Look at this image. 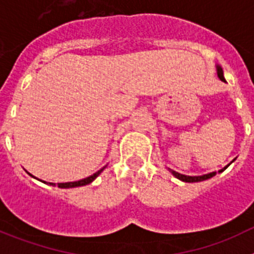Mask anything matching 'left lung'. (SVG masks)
<instances>
[{
	"label": "left lung",
	"mask_w": 254,
	"mask_h": 254,
	"mask_svg": "<svg viewBox=\"0 0 254 254\" xmlns=\"http://www.w3.org/2000/svg\"><path fill=\"white\" fill-rule=\"evenodd\" d=\"M216 69H217V76H219L220 80H221V81H224V82H226L225 77H224L223 68H221V67H220V66H216ZM234 160H235V159H234ZM234 160H233V161H234ZM233 161H232V163H233ZM228 167H229V165H226V167L224 168V169H220L219 173L224 172V170H225ZM170 172H172V174L174 177H176V178L181 179V181H183V182H188V183H193V182H202V181H206V179L212 178V177H214V176H216V172L208 173V174H203V176H197V177L185 176V174H181V173L174 172V170H170Z\"/></svg>",
	"instance_id": "8db88e82"
}]
</instances>
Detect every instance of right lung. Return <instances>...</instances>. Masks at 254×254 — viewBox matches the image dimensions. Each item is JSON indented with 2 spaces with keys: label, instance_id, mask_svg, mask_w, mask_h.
I'll use <instances>...</instances> for the list:
<instances>
[{
  "label": "right lung",
  "instance_id": "1",
  "mask_svg": "<svg viewBox=\"0 0 254 254\" xmlns=\"http://www.w3.org/2000/svg\"><path fill=\"white\" fill-rule=\"evenodd\" d=\"M105 168V167H104ZM104 168H103V169H100V170H98V172L96 173H94L93 176H90V177H87V178H84V179H81V181H76V182H67V183H58V187L60 188H73V187H81V186H86V185H90L91 182L94 181V179L96 178V177L99 176L100 173L103 172V170H104ZM31 176V174H30ZM33 177V176H31ZM35 178V177H34ZM43 182V181H42ZM44 183H47V182H44ZM49 185L51 186H56L55 183H49Z\"/></svg>",
  "mask_w": 254,
  "mask_h": 254
}]
</instances>
